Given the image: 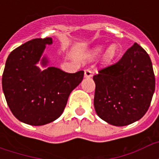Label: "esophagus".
Listing matches in <instances>:
<instances>
[{
	"mask_svg": "<svg viewBox=\"0 0 159 159\" xmlns=\"http://www.w3.org/2000/svg\"><path fill=\"white\" fill-rule=\"evenodd\" d=\"M92 76H93V75H92V71H91L90 70L87 69L84 70V76H85V77H88V78H89V77H91Z\"/></svg>",
	"mask_w": 159,
	"mask_h": 159,
	"instance_id": "obj_1",
	"label": "esophagus"
}]
</instances>
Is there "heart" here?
Segmentation results:
<instances>
[{"mask_svg":"<svg viewBox=\"0 0 159 159\" xmlns=\"http://www.w3.org/2000/svg\"><path fill=\"white\" fill-rule=\"evenodd\" d=\"M102 50H103V46H99V47H97V48H94V51H93V52H94V53L98 54V53L101 52ZM114 54H115V48H114V46H111L110 48H108V50H107V57L108 59H111V58L113 57Z\"/></svg>","mask_w":159,"mask_h":159,"instance_id":"heart-1","label":"heart"}]
</instances>
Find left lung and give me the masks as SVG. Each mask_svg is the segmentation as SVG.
<instances>
[{"label":"left lung","instance_id":"8db88e82","mask_svg":"<svg viewBox=\"0 0 159 159\" xmlns=\"http://www.w3.org/2000/svg\"><path fill=\"white\" fill-rule=\"evenodd\" d=\"M93 79L95 111L111 125L134 123L150 107L155 91L152 64L147 52L137 43L117 63L99 70Z\"/></svg>","mask_w":159,"mask_h":159}]
</instances>
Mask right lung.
Wrapping results in <instances>:
<instances>
[{"label": "right lung", "mask_w": 159, "mask_h": 159, "mask_svg": "<svg viewBox=\"0 0 159 159\" xmlns=\"http://www.w3.org/2000/svg\"><path fill=\"white\" fill-rule=\"evenodd\" d=\"M52 39L36 38L11 52L2 75V89L14 117L22 123L41 126L59 118L70 93L83 81L84 71L67 73L48 66L42 55ZM41 62L44 70L36 64Z\"/></svg>", "instance_id": "1"}]
</instances>
